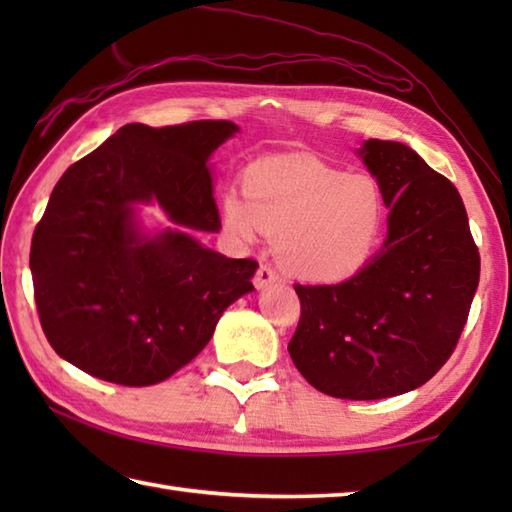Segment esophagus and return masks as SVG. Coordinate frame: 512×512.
Here are the masks:
<instances>
[{"label": "esophagus", "instance_id": "esophagus-1", "mask_svg": "<svg viewBox=\"0 0 512 512\" xmlns=\"http://www.w3.org/2000/svg\"><path fill=\"white\" fill-rule=\"evenodd\" d=\"M255 286L257 288H266V286H270V284H275V281H277V273H275V270L273 268H270V266H259L257 268V273H255Z\"/></svg>", "mask_w": 512, "mask_h": 512}]
</instances>
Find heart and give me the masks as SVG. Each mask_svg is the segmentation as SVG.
I'll return each mask as SVG.
<instances>
[{
  "mask_svg": "<svg viewBox=\"0 0 512 512\" xmlns=\"http://www.w3.org/2000/svg\"><path fill=\"white\" fill-rule=\"evenodd\" d=\"M220 213L237 242L275 235L277 262L288 275L336 284L376 253L387 202L369 173H345L310 156H275L246 169L244 195L228 189Z\"/></svg>",
  "mask_w": 512,
  "mask_h": 512,
  "instance_id": "heart-1",
  "label": "heart"
}]
</instances>
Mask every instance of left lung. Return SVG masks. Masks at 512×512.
Returning a JSON list of instances; mask_svg holds the SVG:
<instances>
[{"label": "left lung", "instance_id": "8db88e82", "mask_svg": "<svg viewBox=\"0 0 512 512\" xmlns=\"http://www.w3.org/2000/svg\"><path fill=\"white\" fill-rule=\"evenodd\" d=\"M389 206L387 239L354 277L295 286L292 363L323 394L378 400L416 389L449 361L480 284L458 189L402 143L358 149Z\"/></svg>", "mask_w": 512, "mask_h": 512}]
</instances>
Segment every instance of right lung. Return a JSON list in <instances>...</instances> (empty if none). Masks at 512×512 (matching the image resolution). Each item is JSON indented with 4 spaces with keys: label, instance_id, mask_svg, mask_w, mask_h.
Here are the masks:
<instances>
[{
    "label": "right lung",
    "instance_id": "right-lung-1",
    "mask_svg": "<svg viewBox=\"0 0 512 512\" xmlns=\"http://www.w3.org/2000/svg\"><path fill=\"white\" fill-rule=\"evenodd\" d=\"M237 129L132 123L63 173L30 246L39 321L61 358L107 383H162L255 290L257 262L228 259L187 233L220 231L206 162ZM151 201L176 229L139 226L137 204Z\"/></svg>",
    "mask_w": 512,
    "mask_h": 512
}]
</instances>
